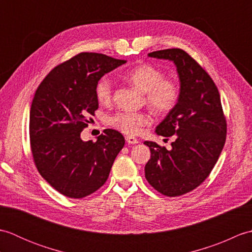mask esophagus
<instances>
[{
	"label": "esophagus",
	"mask_w": 252,
	"mask_h": 252,
	"mask_svg": "<svg viewBox=\"0 0 252 252\" xmlns=\"http://www.w3.org/2000/svg\"><path fill=\"white\" fill-rule=\"evenodd\" d=\"M126 141L127 142V144H137L138 143L137 138H135L134 136H130V135L126 137Z\"/></svg>",
	"instance_id": "34e87169"
}]
</instances>
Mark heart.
Listing matches in <instances>:
<instances>
[{"mask_svg":"<svg viewBox=\"0 0 252 252\" xmlns=\"http://www.w3.org/2000/svg\"><path fill=\"white\" fill-rule=\"evenodd\" d=\"M123 79L133 87L146 94V103L159 114H168L178 105L181 90L179 83L172 79H165V74L151 63H143L131 68L122 74ZM112 82L110 78L103 77L95 87V96L100 104H108L112 98ZM106 123L114 129L127 135H135L142 127L152 123V118L146 112L117 111L107 116Z\"/></svg>","mask_w":252,"mask_h":252,"instance_id":"obj_1","label":"heart"}]
</instances>
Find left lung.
I'll list each match as a JSON object with an SVG mask.
<instances>
[{
  "label": "left lung",
  "instance_id": "obj_1",
  "mask_svg": "<svg viewBox=\"0 0 252 252\" xmlns=\"http://www.w3.org/2000/svg\"><path fill=\"white\" fill-rule=\"evenodd\" d=\"M149 57L172 61L179 73L178 105L157 126L156 133L172 136L168 151L146 141L151 159L145 178L168 197L189 192L205 181L217 163L226 140V119L217 85L194 58L181 49L152 52Z\"/></svg>",
  "mask_w": 252,
  "mask_h": 252
}]
</instances>
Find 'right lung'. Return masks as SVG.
Segmentation results:
<instances>
[{"instance_id":"right-lung-1","label":"right lung","mask_w":252,"mask_h":252,"mask_svg":"<svg viewBox=\"0 0 252 252\" xmlns=\"http://www.w3.org/2000/svg\"><path fill=\"white\" fill-rule=\"evenodd\" d=\"M123 63L80 53L52 69L35 91L29 119L32 157L42 178L63 196L79 199L100 189L125 146V137L112 129L96 142L80 136L98 108L96 83Z\"/></svg>"}]
</instances>
